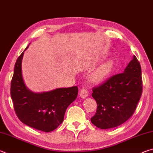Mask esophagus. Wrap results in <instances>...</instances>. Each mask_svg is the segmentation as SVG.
I'll list each match as a JSON object with an SVG mask.
<instances>
[{"mask_svg":"<svg viewBox=\"0 0 153 153\" xmlns=\"http://www.w3.org/2000/svg\"><path fill=\"white\" fill-rule=\"evenodd\" d=\"M79 96L80 97L82 98H86L88 96V90L86 88H82L79 92Z\"/></svg>","mask_w":153,"mask_h":153,"instance_id":"obj_1","label":"esophagus"}]
</instances>
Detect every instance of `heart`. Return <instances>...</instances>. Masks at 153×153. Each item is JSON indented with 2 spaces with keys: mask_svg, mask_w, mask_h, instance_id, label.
<instances>
[{
  "mask_svg": "<svg viewBox=\"0 0 153 153\" xmlns=\"http://www.w3.org/2000/svg\"><path fill=\"white\" fill-rule=\"evenodd\" d=\"M113 67V63L111 61H107V63L100 66L92 76V81L98 82L105 79L112 71Z\"/></svg>",
  "mask_w": 153,
  "mask_h": 153,
  "instance_id": "1",
  "label": "heart"
}]
</instances>
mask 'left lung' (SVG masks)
Listing matches in <instances>:
<instances>
[{
  "label": "left lung",
  "mask_w": 153,
  "mask_h": 153,
  "mask_svg": "<svg viewBox=\"0 0 153 153\" xmlns=\"http://www.w3.org/2000/svg\"><path fill=\"white\" fill-rule=\"evenodd\" d=\"M141 66L136 56L122 74L114 75L92 88L97 103L91 122L100 129L115 128L130 118L142 93Z\"/></svg>",
  "instance_id": "left-lung-1"
}]
</instances>
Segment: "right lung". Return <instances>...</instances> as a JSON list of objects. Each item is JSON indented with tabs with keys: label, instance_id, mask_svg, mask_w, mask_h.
Masks as SVG:
<instances>
[{
	"label": "right lung",
	"instance_id": "obj_1",
	"mask_svg": "<svg viewBox=\"0 0 153 153\" xmlns=\"http://www.w3.org/2000/svg\"><path fill=\"white\" fill-rule=\"evenodd\" d=\"M24 53V51L15 64L11 83V97L15 113L25 125L50 132L63 122L67 108L77 98L78 88H56L42 93L30 91L25 85L22 77V61Z\"/></svg>",
	"mask_w": 153,
	"mask_h": 153
}]
</instances>
